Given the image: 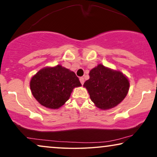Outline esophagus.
I'll return each instance as SVG.
<instances>
[{"mask_svg":"<svg viewBox=\"0 0 157 157\" xmlns=\"http://www.w3.org/2000/svg\"><path fill=\"white\" fill-rule=\"evenodd\" d=\"M80 81L81 84H82V85H83V84H84L85 80H84V78H83V77H80Z\"/></svg>","mask_w":157,"mask_h":157,"instance_id":"34e87169","label":"esophagus"}]
</instances>
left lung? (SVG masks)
Here are the masks:
<instances>
[{"mask_svg": "<svg viewBox=\"0 0 157 157\" xmlns=\"http://www.w3.org/2000/svg\"><path fill=\"white\" fill-rule=\"evenodd\" d=\"M90 78L83 85L95 106L102 110L114 108L124 100L130 81L122 72L97 65L89 72Z\"/></svg>", "mask_w": 157, "mask_h": 157, "instance_id": "obj_1", "label": "left lung"}]
</instances>
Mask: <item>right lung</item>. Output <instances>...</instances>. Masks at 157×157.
Masks as SVG:
<instances>
[{"mask_svg": "<svg viewBox=\"0 0 157 157\" xmlns=\"http://www.w3.org/2000/svg\"><path fill=\"white\" fill-rule=\"evenodd\" d=\"M81 85L75 73L61 64L40 69L29 82L34 98L51 109L62 106L69 100L73 89Z\"/></svg>", "mask_w": 157, "mask_h": 157, "instance_id": "1", "label": "right lung"}]
</instances>
